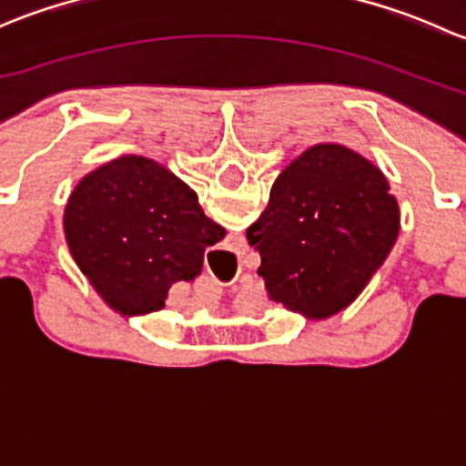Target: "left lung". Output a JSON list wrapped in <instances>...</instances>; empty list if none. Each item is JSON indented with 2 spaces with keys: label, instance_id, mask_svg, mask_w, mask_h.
Segmentation results:
<instances>
[{
  "label": "left lung",
  "instance_id": "obj_1",
  "mask_svg": "<svg viewBox=\"0 0 466 466\" xmlns=\"http://www.w3.org/2000/svg\"><path fill=\"white\" fill-rule=\"evenodd\" d=\"M401 228L377 164L342 144H316L272 182L248 228L268 298L309 320L345 311L388 259Z\"/></svg>",
  "mask_w": 466,
  "mask_h": 466
}]
</instances>
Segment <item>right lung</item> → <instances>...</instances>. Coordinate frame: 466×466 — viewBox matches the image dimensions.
<instances>
[{
	"instance_id": "obj_1",
	"label": "right lung",
	"mask_w": 466,
	"mask_h": 466,
	"mask_svg": "<svg viewBox=\"0 0 466 466\" xmlns=\"http://www.w3.org/2000/svg\"><path fill=\"white\" fill-rule=\"evenodd\" d=\"M63 229L94 290L130 318L164 309L171 286L194 281L207 248L225 237L196 191L144 155L87 173L65 205Z\"/></svg>"
}]
</instances>
